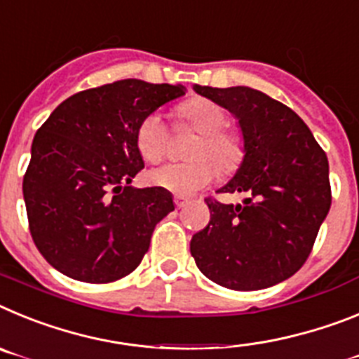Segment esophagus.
<instances>
[{
  "label": "esophagus",
  "instance_id": "1",
  "mask_svg": "<svg viewBox=\"0 0 359 359\" xmlns=\"http://www.w3.org/2000/svg\"><path fill=\"white\" fill-rule=\"evenodd\" d=\"M173 202H175L177 210H182L184 205L188 204V198H186V197H180V195H175V197H173Z\"/></svg>",
  "mask_w": 359,
  "mask_h": 359
}]
</instances>
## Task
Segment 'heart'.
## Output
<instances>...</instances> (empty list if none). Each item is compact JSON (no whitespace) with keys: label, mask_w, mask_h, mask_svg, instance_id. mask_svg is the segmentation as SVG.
<instances>
[{"label":"heart","mask_w":359,"mask_h":359,"mask_svg":"<svg viewBox=\"0 0 359 359\" xmlns=\"http://www.w3.org/2000/svg\"><path fill=\"white\" fill-rule=\"evenodd\" d=\"M180 126L191 128L198 139L189 149V162H170L146 173L148 184L177 195H191L213 182L217 170L229 175L244 161V141L227 130L222 106L204 97H193L175 108ZM137 149L146 162H157L168 154L170 130L158 114L146 115L135 132Z\"/></svg>","instance_id":"b5f03b06"}]
</instances>
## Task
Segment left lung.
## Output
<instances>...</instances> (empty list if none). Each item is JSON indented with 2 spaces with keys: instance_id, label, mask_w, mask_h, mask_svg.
I'll return each instance as SVG.
<instances>
[{
  "instance_id": "1",
  "label": "left lung",
  "mask_w": 359,
  "mask_h": 359,
  "mask_svg": "<svg viewBox=\"0 0 359 359\" xmlns=\"http://www.w3.org/2000/svg\"><path fill=\"white\" fill-rule=\"evenodd\" d=\"M231 111L244 161L218 193H244L242 204L205 198L210 224L191 238V257L215 283L258 291L305 264L330 208L329 162L307 124L285 104L248 86H193Z\"/></svg>"
}]
</instances>
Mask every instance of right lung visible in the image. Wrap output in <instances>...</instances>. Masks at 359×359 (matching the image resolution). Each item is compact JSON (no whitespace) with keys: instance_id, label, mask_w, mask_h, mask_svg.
Listing matches in <instances>:
<instances>
[{"instance_id":"1","label":"right lung","mask_w":359,"mask_h":359,"mask_svg":"<svg viewBox=\"0 0 359 359\" xmlns=\"http://www.w3.org/2000/svg\"><path fill=\"white\" fill-rule=\"evenodd\" d=\"M184 93L182 85L115 81L68 97L37 130L23 197L34 244L59 273L108 283L141 264L175 204L166 189L132 186L144 168L137 126Z\"/></svg>"}]
</instances>
